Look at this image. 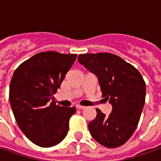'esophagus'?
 <instances>
[{
  "label": "esophagus",
  "mask_w": 161,
  "mask_h": 161,
  "mask_svg": "<svg viewBox=\"0 0 161 161\" xmlns=\"http://www.w3.org/2000/svg\"><path fill=\"white\" fill-rule=\"evenodd\" d=\"M76 108H77V109H84L85 107H84V106H80V105H76Z\"/></svg>",
  "instance_id": "obj_1"
}]
</instances>
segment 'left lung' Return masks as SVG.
Returning <instances> with one entry per match:
<instances>
[{
    "label": "left lung",
    "mask_w": 161,
    "mask_h": 161,
    "mask_svg": "<svg viewBox=\"0 0 161 161\" xmlns=\"http://www.w3.org/2000/svg\"><path fill=\"white\" fill-rule=\"evenodd\" d=\"M78 62L97 76L102 96L112 105L108 115L96 109L89 131L108 148L125 144L136 130L145 101V83L135 67L109 53H85Z\"/></svg>",
    "instance_id": "left-lung-1"
}]
</instances>
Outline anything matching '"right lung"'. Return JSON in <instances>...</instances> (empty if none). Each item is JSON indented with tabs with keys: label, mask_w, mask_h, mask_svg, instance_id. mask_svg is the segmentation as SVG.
I'll return each instance as SVG.
<instances>
[{
	"label": "right lung",
	"mask_w": 161,
	"mask_h": 161,
	"mask_svg": "<svg viewBox=\"0 0 161 161\" xmlns=\"http://www.w3.org/2000/svg\"><path fill=\"white\" fill-rule=\"evenodd\" d=\"M76 58L75 53L53 51L36 53L13 74L9 102L14 116L26 137L40 147L58 145L68 134L76 108L56 105L53 94Z\"/></svg>",
	"instance_id": "right-lung-1"
}]
</instances>
